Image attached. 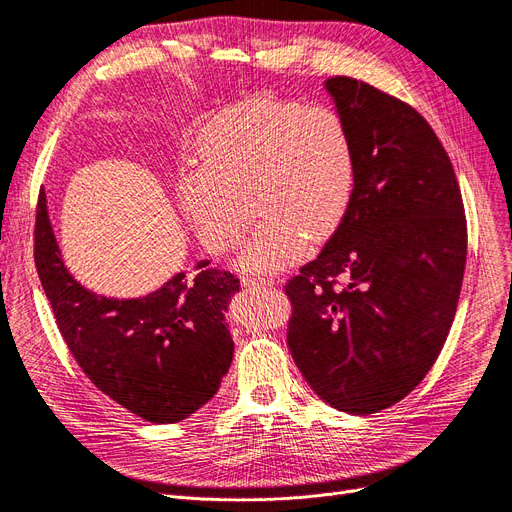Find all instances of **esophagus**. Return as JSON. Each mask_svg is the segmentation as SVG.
Wrapping results in <instances>:
<instances>
[{
  "mask_svg": "<svg viewBox=\"0 0 512 512\" xmlns=\"http://www.w3.org/2000/svg\"><path fill=\"white\" fill-rule=\"evenodd\" d=\"M242 285L244 287H272L274 280L263 278V276H242Z\"/></svg>",
  "mask_w": 512,
  "mask_h": 512,
  "instance_id": "obj_1",
  "label": "esophagus"
}]
</instances>
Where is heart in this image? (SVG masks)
<instances>
[{
    "mask_svg": "<svg viewBox=\"0 0 512 512\" xmlns=\"http://www.w3.org/2000/svg\"><path fill=\"white\" fill-rule=\"evenodd\" d=\"M200 168L177 194L208 251L240 253L249 272L291 266L304 242L323 244L342 227L356 192V147L348 122L327 105L251 97L225 107L200 130Z\"/></svg>",
    "mask_w": 512,
    "mask_h": 512,
    "instance_id": "heart-1",
    "label": "heart"
}]
</instances>
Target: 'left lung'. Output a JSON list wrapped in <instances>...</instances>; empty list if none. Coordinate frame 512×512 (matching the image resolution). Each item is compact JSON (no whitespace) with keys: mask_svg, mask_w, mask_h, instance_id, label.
<instances>
[{"mask_svg":"<svg viewBox=\"0 0 512 512\" xmlns=\"http://www.w3.org/2000/svg\"><path fill=\"white\" fill-rule=\"evenodd\" d=\"M356 147V192L325 249L287 280V346L331 407L371 415L437 361L466 266L451 160L409 103L348 75L327 80Z\"/></svg>","mask_w":512,"mask_h":512,"instance_id":"obj_1","label":"left lung"}]
</instances>
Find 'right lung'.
Wrapping results in <instances>:
<instances>
[{
	"mask_svg": "<svg viewBox=\"0 0 512 512\" xmlns=\"http://www.w3.org/2000/svg\"><path fill=\"white\" fill-rule=\"evenodd\" d=\"M37 276L69 352L109 399L154 424H175L213 399L232 365L223 323L238 276L200 261L141 299H107L78 285L56 246L46 194L35 206Z\"/></svg>",
	"mask_w": 512,
	"mask_h": 512,
	"instance_id": "obj_1",
	"label": "right lung"
}]
</instances>
